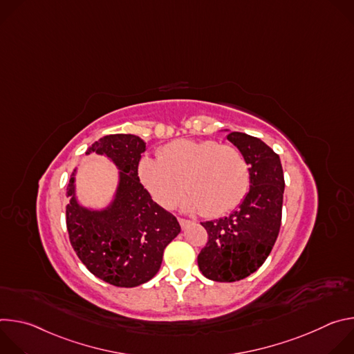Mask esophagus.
Returning a JSON list of instances; mask_svg holds the SVG:
<instances>
[{"label": "esophagus", "mask_w": 354, "mask_h": 354, "mask_svg": "<svg viewBox=\"0 0 354 354\" xmlns=\"http://www.w3.org/2000/svg\"><path fill=\"white\" fill-rule=\"evenodd\" d=\"M179 224H180V227L185 230V228L190 224V221H189V220H185V218H179Z\"/></svg>", "instance_id": "1"}]
</instances>
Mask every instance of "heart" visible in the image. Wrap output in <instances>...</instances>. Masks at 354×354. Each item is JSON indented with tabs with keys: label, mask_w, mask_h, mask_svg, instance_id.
<instances>
[{
	"label": "heart",
	"mask_w": 354,
	"mask_h": 354,
	"mask_svg": "<svg viewBox=\"0 0 354 354\" xmlns=\"http://www.w3.org/2000/svg\"><path fill=\"white\" fill-rule=\"evenodd\" d=\"M138 176L157 203L174 207L185 189L182 207L207 217L238 207L249 187V168L241 151L214 140H176L160 149L158 158L145 157Z\"/></svg>",
	"instance_id": "b5f03b06"
}]
</instances>
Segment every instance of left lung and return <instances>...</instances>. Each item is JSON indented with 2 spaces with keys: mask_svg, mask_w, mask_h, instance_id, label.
<instances>
[{
  "mask_svg": "<svg viewBox=\"0 0 354 354\" xmlns=\"http://www.w3.org/2000/svg\"><path fill=\"white\" fill-rule=\"evenodd\" d=\"M249 165V192L230 216L201 223L209 234L197 257L205 277L231 283L257 272L268 259L281 224L284 175L279 156L261 138L230 131Z\"/></svg>",
  "mask_w": 354,
  "mask_h": 354,
  "instance_id": "left-lung-1",
  "label": "left lung"
}]
</instances>
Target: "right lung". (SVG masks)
<instances>
[{"label":"right lung","instance_id":"right-lung-1","mask_svg":"<svg viewBox=\"0 0 354 354\" xmlns=\"http://www.w3.org/2000/svg\"><path fill=\"white\" fill-rule=\"evenodd\" d=\"M144 151L145 141L134 134L105 136L86 149V156H105L119 169L113 198L104 209L80 203L77 168L67 186L66 220L77 257L93 276L116 287H136L153 279L164 249L180 232L178 220L151 198L138 179Z\"/></svg>","mask_w":354,"mask_h":354}]
</instances>
